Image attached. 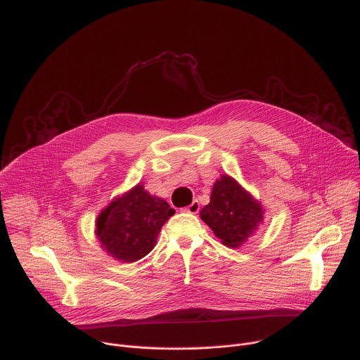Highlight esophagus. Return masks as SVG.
<instances>
[{
  "label": "esophagus",
  "mask_w": 360,
  "mask_h": 360,
  "mask_svg": "<svg viewBox=\"0 0 360 360\" xmlns=\"http://www.w3.org/2000/svg\"><path fill=\"white\" fill-rule=\"evenodd\" d=\"M182 211L185 212H191V214H197L200 211V202L197 200H194L193 202H191L188 207L182 208Z\"/></svg>",
  "instance_id": "esophagus-1"
}]
</instances>
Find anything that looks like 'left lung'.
I'll use <instances>...</instances> for the list:
<instances>
[{
  "label": "left lung",
  "mask_w": 360,
  "mask_h": 360,
  "mask_svg": "<svg viewBox=\"0 0 360 360\" xmlns=\"http://www.w3.org/2000/svg\"><path fill=\"white\" fill-rule=\"evenodd\" d=\"M200 215L223 245L240 248L263 221V208L240 184L223 175L215 181L210 204Z\"/></svg>",
  "instance_id": "left-lung-1"
}]
</instances>
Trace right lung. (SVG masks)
I'll return each instance as SVG.
<instances>
[{
    "label": "right lung",
    "mask_w": 360,
    "mask_h": 360,
    "mask_svg": "<svg viewBox=\"0 0 360 360\" xmlns=\"http://www.w3.org/2000/svg\"><path fill=\"white\" fill-rule=\"evenodd\" d=\"M174 214L163 198L152 197L139 184L101 211L95 234L114 259L136 262L155 248L162 226Z\"/></svg>",
    "instance_id": "1"
}]
</instances>
